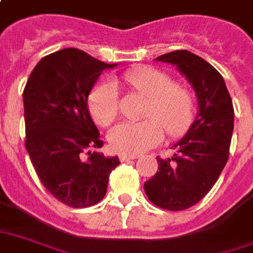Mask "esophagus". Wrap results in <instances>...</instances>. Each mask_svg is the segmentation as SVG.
Here are the masks:
<instances>
[{"label": "esophagus", "instance_id": "1", "mask_svg": "<svg viewBox=\"0 0 253 253\" xmlns=\"http://www.w3.org/2000/svg\"><path fill=\"white\" fill-rule=\"evenodd\" d=\"M134 159H137V156L136 155H121L120 156V161H121V163H125V161H129V160H134Z\"/></svg>", "mask_w": 253, "mask_h": 253}]
</instances>
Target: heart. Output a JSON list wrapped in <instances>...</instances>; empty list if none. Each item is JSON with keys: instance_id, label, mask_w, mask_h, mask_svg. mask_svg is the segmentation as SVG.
<instances>
[{"instance_id": "1", "label": "heart", "mask_w": 253, "mask_h": 253, "mask_svg": "<svg viewBox=\"0 0 253 253\" xmlns=\"http://www.w3.org/2000/svg\"><path fill=\"white\" fill-rule=\"evenodd\" d=\"M126 83L137 92L151 97L147 117L140 123H123L109 132L113 151L123 155H138L159 145L164 128L170 137H178L193 121L195 104L189 90L174 85L169 76L151 66H142L125 76ZM89 112L94 123L109 126L120 112L119 89L112 80L96 84L88 96Z\"/></svg>"}]
</instances>
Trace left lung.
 <instances>
[{"label": "left lung", "mask_w": 253, "mask_h": 253, "mask_svg": "<svg viewBox=\"0 0 253 253\" xmlns=\"http://www.w3.org/2000/svg\"><path fill=\"white\" fill-rule=\"evenodd\" d=\"M177 66L192 84L199 113L174 144L169 159L157 156L159 170L144 183L148 199L163 210L184 211L206 196L227 164L233 132V105L223 76L210 62L188 50L156 58Z\"/></svg>", "instance_id": "1"}]
</instances>
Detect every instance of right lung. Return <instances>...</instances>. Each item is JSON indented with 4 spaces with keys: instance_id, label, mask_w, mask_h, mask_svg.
<instances>
[{
    "instance_id": "obj_1",
    "label": "right lung",
    "mask_w": 253,
    "mask_h": 253,
    "mask_svg": "<svg viewBox=\"0 0 253 253\" xmlns=\"http://www.w3.org/2000/svg\"><path fill=\"white\" fill-rule=\"evenodd\" d=\"M98 61L68 47L40 60L25 85V148L47 192L73 208L104 199L119 157H105L98 129L89 115L88 96L102 70Z\"/></svg>"
}]
</instances>
